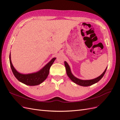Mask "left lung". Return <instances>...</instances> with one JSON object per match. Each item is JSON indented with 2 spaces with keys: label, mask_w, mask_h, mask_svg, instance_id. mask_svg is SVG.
Here are the masks:
<instances>
[{
  "label": "left lung",
  "mask_w": 120,
  "mask_h": 120,
  "mask_svg": "<svg viewBox=\"0 0 120 120\" xmlns=\"http://www.w3.org/2000/svg\"><path fill=\"white\" fill-rule=\"evenodd\" d=\"M64 64H65V66L66 70V72H67V74L68 75V76L69 77V78L75 83H76L78 85L82 86H90L94 85V84L99 82L103 77V76L104 75V74L106 71V70H107V67L106 68L104 72L100 76L98 77L95 79H90V80H82V79H80L77 78L76 77H75L74 76V75L72 74L71 71L70 66H69L68 64L66 62V61L64 62Z\"/></svg>",
  "instance_id": "obj_1"
}]
</instances>
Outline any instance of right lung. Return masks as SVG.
<instances>
[{
	"instance_id": "obj_1",
	"label": "right lung",
	"mask_w": 120,
	"mask_h": 120,
	"mask_svg": "<svg viewBox=\"0 0 120 120\" xmlns=\"http://www.w3.org/2000/svg\"><path fill=\"white\" fill-rule=\"evenodd\" d=\"M56 59V58H53L43 68L39 71L28 74H23L19 73L13 66L11 60V54L9 55V61L11 68L12 72L16 78L20 82L28 86H37L41 83L47 78L49 73L50 68Z\"/></svg>"
}]
</instances>
